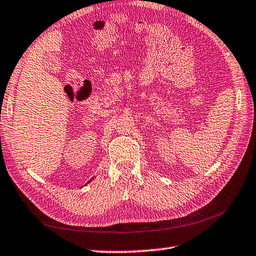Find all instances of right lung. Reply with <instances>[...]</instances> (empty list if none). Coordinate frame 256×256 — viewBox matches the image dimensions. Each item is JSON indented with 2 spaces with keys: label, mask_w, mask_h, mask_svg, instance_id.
Masks as SVG:
<instances>
[{
  "label": "right lung",
  "mask_w": 256,
  "mask_h": 256,
  "mask_svg": "<svg viewBox=\"0 0 256 256\" xmlns=\"http://www.w3.org/2000/svg\"><path fill=\"white\" fill-rule=\"evenodd\" d=\"M88 183H86V184H88Z\"/></svg>",
  "instance_id": "1"
}]
</instances>
